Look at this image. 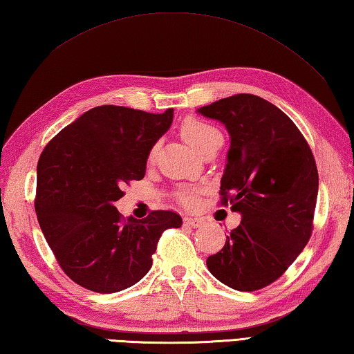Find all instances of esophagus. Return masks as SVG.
<instances>
[{"mask_svg":"<svg viewBox=\"0 0 354 354\" xmlns=\"http://www.w3.org/2000/svg\"><path fill=\"white\" fill-rule=\"evenodd\" d=\"M185 225L197 228V227L203 225V219L202 218H194V216H187V218H185Z\"/></svg>","mask_w":354,"mask_h":354,"instance_id":"1","label":"esophagus"}]
</instances>
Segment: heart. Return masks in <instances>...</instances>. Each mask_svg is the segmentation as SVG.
<instances>
[{
    "label": "heart",
    "mask_w": 354,
    "mask_h": 354,
    "mask_svg": "<svg viewBox=\"0 0 354 354\" xmlns=\"http://www.w3.org/2000/svg\"><path fill=\"white\" fill-rule=\"evenodd\" d=\"M183 138L187 140L191 146H193L201 155H205L207 152H218L224 145V136H222L221 130L213 126L212 122L201 118H188L182 126ZM155 152H157V146L152 147L149 158H153ZM180 201L185 203H193V194L189 191H183L180 194Z\"/></svg>",
    "instance_id": "1"
}]
</instances>
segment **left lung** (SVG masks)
Returning a JSON list of instances; mask_svg holds the SVG:
<instances>
[{
	"mask_svg": "<svg viewBox=\"0 0 354 354\" xmlns=\"http://www.w3.org/2000/svg\"><path fill=\"white\" fill-rule=\"evenodd\" d=\"M197 113L222 122L230 135L221 196L241 214L207 268L232 289H263L311 238L319 193L314 155L292 120L259 96L224 97Z\"/></svg>",
	"mask_w": 354,
	"mask_h": 354,
	"instance_id": "obj_1",
	"label": "left lung"
}]
</instances>
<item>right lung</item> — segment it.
<instances>
[{"label": "right lung", "mask_w": 354, "mask_h": 354, "mask_svg": "<svg viewBox=\"0 0 354 354\" xmlns=\"http://www.w3.org/2000/svg\"><path fill=\"white\" fill-rule=\"evenodd\" d=\"M174 110L147 113L101 105L80 115L48 142L37 165V219L62 270L99 294L138 283L166 228L182 227L174 212L124 219L115 202L141 180L147 157L172 124Z\"/></svg>", "instance_id": "1"}]
</instances>
